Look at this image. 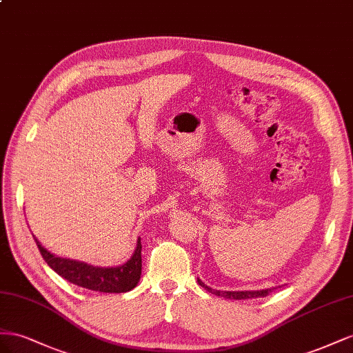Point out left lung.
Returning a JSON list of instances; mask_svg holds the SVG:
<instances>
[{
  "instance_id": "8db88e82",
  "label": "left lung",
  "mask_w": 353,
  "mask_h": 353,
  "mask_svg": "<svg viewBox=\"0 0 353 353\" xmlns=\"http://www.w3.org/2000/svg\"><path fill=\"white\" fill-rule=\"evenodd\" d=\"M198 284L210 291L211 294L221 296L225 299H232V300H245V299H254V297H266L274 288H266V290H259V291H220V290H213L207 287L203 281L198 278Z\"/></svg>"
}]
</instances>
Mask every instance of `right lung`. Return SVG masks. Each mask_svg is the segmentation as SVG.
Masks as SVG:
<instances>
[{
	"label": "right lung",
	"instance_id": "add662e5",
	"mask_svg": "<svg viewBox=\"0 0 353 353\" xmlns=\"http://www.w3.org/2000/svg\"><path fill=\"white\" fill-rule=\"evenodd\" d=\"M34 239L46 263L56 274L78 287L100 291V293H127L137 285L140 275H142V243H140V238L137 239L132 259L117 268H97L84 263V261L57 257L44 248L35 236Z\"/></svg>",
	"mask_w": 353,
	"mask_h": 353
}]
</instances>
